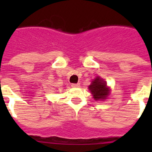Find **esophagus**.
Segmentation results:
<instances>
[{
    "instance_id": "esophagus-1",
    "label": "esophagus",
    "mask_w": 152,
    "mask_h": 152,
    "mask_svg": "<svg viewBox=\"0 0 152 152\" xmlns=\"http://www.w3.org/2000/svg\"><path fill=\"white\" fill-rule=\"evenodd\" d=\"M71 86L72 88H80V83H72Z\"/></svg>"
}]
</instances>
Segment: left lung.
<instances>
[{
	"label": "left lung",
	"mask_w": 152,
	"mask_h": 152,
	"mask_svg": "<svg viewBox=\"0 0 152 152\" xmlns=\"http://www.w3.org/2000/svg\"><path fill=\"white\" fill-rule=\"evenodd\" d=\"M88 88L95 100H105L110 95V88L106 85V82L99 76L93 80Z\"/></svg>",
	"instance_id": "left-lung-1"
}]
</instances>
